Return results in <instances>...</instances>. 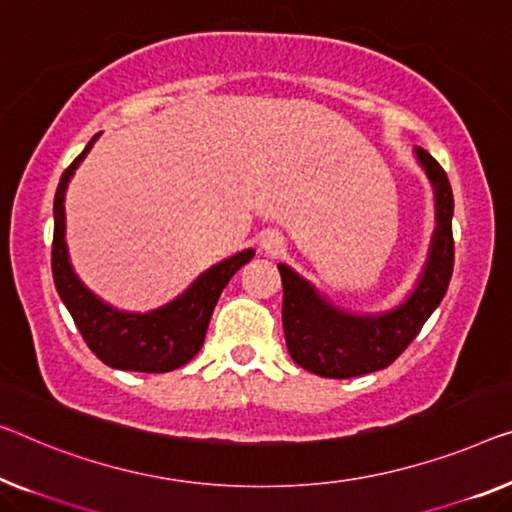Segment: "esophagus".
Segmentation results:
<instances>
[{
	"label": "esophagus",
	"mask_w": 512,
	"mask_h": 512,
	"mask_svg": "<svg viewBox=\"0 0 512 512\" xmlns=\"http://www.w3.org/2000/svg\"><path fill=\"white\" fill-rule=\"evenodd\" d=\"M262 250H266V253H269V255H278L280 250H282V239H280L278 234L266 232L262 236Z\"/></svg>",
	"instance_id": "esophagus-1"
}]
</instances>
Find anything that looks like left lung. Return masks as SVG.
Instances as JSON below:
<instances>
[{"label":"left lung","instance_id":"8db88e82","mask_svg":"<svg viewBox=\"0 0 512 512\" xmlns=\"http://www.w3.org/2000/svg\"><path fill=\"white\" fill-rule=\"evenodd\" d=\"M416 160L432 183L437 227L421 276L404 303L377 315L347 312L326 301L287 264H278L287 349L294 363L308 372L329 379H349L388 368L444 299L455 262L453 190L444 167L425 149H416Z\"/></svg>","mask_w":512,"mask_h":512}]
</instances>
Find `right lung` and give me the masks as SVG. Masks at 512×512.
<instances>
[{"instance_id":"obj_1","label":"right lung","mask_w":512,"mask_h":512,"mask_svg":"<svg viewBox=\"0 0 512 512\" xmlns=\"http://www.w3.org/2000/svg\"><path fill=\"white\" fill-rule=\"evenodd\" d=\"M101 135V133H98ZM98 135L91 137L85 151L61 174L55 193V236H52V278L59 299L71 312L75 326L87 347L105 365L131 372H170L188 363L204 345L213 308L223 289L243 264L255 255L253 248L241 250L223 262L213 264L177 299L149 312H126L85 287L75 276L66 248V188L78 165L94 147Z\"/></svg>"}]
</instances>
